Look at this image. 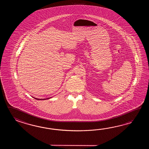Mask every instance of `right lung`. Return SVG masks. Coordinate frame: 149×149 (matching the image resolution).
Wrapping results in <instances>:
<instances>
[{
  "label": "right lung",
  "mask_w": 149,
  "mask_h": 149,
  "mask_svg": "<svg viewBox=\"0 0 149 149\" xmlns=\"http://www.w3.org/2000/svg\"><path fill=\"white\" fill-rule=\"evenodd\" d=\"M35 99H36V100H46V98L45 99H38V98H35ZM48 99V98H47Z\"/></svg>",
  "instance_id": "right-lung-1"
}]
</instances>
